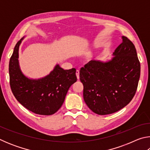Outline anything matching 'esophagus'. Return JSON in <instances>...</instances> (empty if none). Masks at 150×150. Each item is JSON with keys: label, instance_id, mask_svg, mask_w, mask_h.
I'll list each match as a JSON object with an SVG mask.
<instances>
[{"label": "esophagus", "instance_id": "34e87169", "mask_svg": "<svg viewBox=\"0 0 150 150\" xmlns=\"http://www.w3.org/2000/svg\"><path fill=\"white\" fill-rule=\"evenodd\" d=\"M76 76H77V79H79V70H77V71H76Z\"/></svg>", "mask_w": 150, "mask_h": 150}]
</instances>
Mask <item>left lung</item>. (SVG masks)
Masks as SVG:
<instances>
[{"label": "left lung", "mask_w": 150, "mask_h": 150, "mask_svg": "<svg viewBox=\"0 0 150 150\" xmlns=\"http://www.w3.org/2000/svg\"><path fill=\"white\" fill-rule=\"evenodd\" d=\"M107 62L92 60L80 69L83 98L93 112L110 115L126 106L135 95L140 76V63L135 46L128 38Z\"/></svg>", "instance_id": "1"}]
</instances>
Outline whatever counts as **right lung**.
<instances>
[{
    "label": "right lung",
    "instance_id": "right-lung-1",
    "mask_svg": "<svg viewBox=\"0 0 150 150\" xmlns=\"http://www.w3.org/2000/svg\"><path fill=\"white\" fill-rule=\"evenodd\" d=\"M22 39L17 42L10 59V85L15 98L28 110L40 115H52L64 102L69 87L77 81L76 69L64 70L59 65L49 75L30 79L22 73L18 63V50Z\"/></svg>",
    "mask_w": 150,
    "mask_h": 150
}]
</instances>
